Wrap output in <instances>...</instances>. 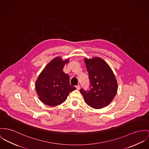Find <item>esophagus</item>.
<instances>
[{
  "label": "esophagus",
  "mask_w": 149,
  "mask_h": 149,
  "mask_svg": "<svg viewBox=\"0 0 149 149\" xmlns=\"http://www.w3.org/2000/svg\"><path fill=\"white\" fill-rule=\"evenodd\" d=\"M76 88H77V90H79L80 89V85L78 84L77 86H76Z\"/></svg>",
  "instance_id": "1"
}]
</instances>
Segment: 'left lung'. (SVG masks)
Returning <instances> with one entry per match:
<instances>
[{"mask_svg": "<svg viewBox=\"0 0 149 149\" xmlns=\"http://www.w3.org/2000/svg\"><path fill=\"white\" fill-rule=\"evenodd\" d=\"M90 81V90L83 88L80 93L89 106L100 109L111 103L117 91V83L109 65L102 58L84 59Z\"/></svg>", "mask_w": 149, "mask_h": 149, "instance_id": "left-lung-1", "label": "left lung"}]
</instances>
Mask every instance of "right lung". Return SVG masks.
<instances>
[{
  "label": "right lung",
  "mask_w": 149,
  "mask_h": 149,
  "mask_svg": "<svg viewBox=\"0 0 149 149\" xmlns=\"http://www.w3.org/2000/svg\"><path fill=\"white\" fill-rule=\"evenodd\" d=\"M69 59L56 57L50 62L36 82V90L40 100L45 104L55 107L63 103L69 93L76 88L70 85L68 74L63 71Z\"/></svg>",
  "instance_id": "1"
}]
</instances>
